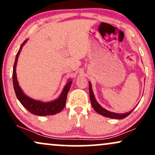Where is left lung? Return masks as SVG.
Masks as SVG:
<instances>
[{
	"mask_svg": "<svg viewBox=\"0 0 155 155\" xmlns=\"http://www.w3.org/2000/svg\"><path fill=\"white\" fill-rule=\"evenodd\" d=\"M89 91H90V101H91L92 108L95 109V111L97 112V114L102 115V116L108 117V118H111V119H116V120H122V119H124L125 118V117H127L128 115H130V114L133 111V109L132 111L127 112V113L117 114V113H114V112L108 111V110L105 109L104 108H103L102 106L97 103V101H96L95 95H94L93 91H92V84L90 81H89Z\"/></svg>",
	"mask_w": 155,
	"mask_h": 155,
	"instance_id": "1",
	"label": "left lung"
}]
</instances>
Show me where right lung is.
Instances as JSON below:
<instances>
[{
    "label": "right lung",
    "mask_w": 155,
    "mask_h": 155,
    "mask_svg": "<svg viewBox=\"0 0 155 155\" xmlns=\"http://www.w3.org/2000/svg\"><path fill=\"white\" fill-rule=\"evenodd\" d=\"M28 39H26L23 43L21 44L17 56H16L15 64L13 67V74H12V79H13V85L14 89L17 99H18L21 104L33 114L37 115V116H49V115H54L56 114L60 113L63 109L65 106L66 102L67 95L71 86L72 81L71 79L68 80L66 84L65 85L63 91L59 97L54 101H49V102H43L41 101L35 100L31 98L29 96L24 93L20 86L19 85V82L17 81V72H16V67H17V60H18L19 55L22 50L23 46L26 43Z\"/></svg>",
    "instance_id": "obj_1"
}]
</instances>
